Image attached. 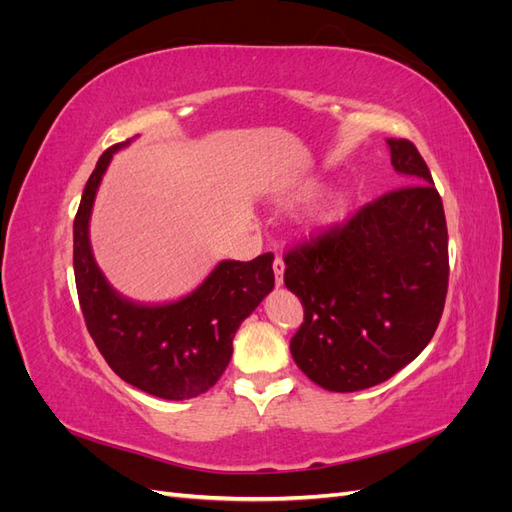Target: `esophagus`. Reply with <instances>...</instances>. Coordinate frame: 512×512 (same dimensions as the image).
Here are the masks:
<instances>
[{"mask_svg": "<svg viewBox=\"0 0 512 512\" xmlns=\"http://www.w3.org/2000/svg\"><path fill=\"white\" fill-rule=\"evenodd\" d=\"M284 269H286V265H284V258H282V256H275V260H273V273H275V282H277V286L282 284Z\"/></svg>", "mask_w": 512, "mask_h": 512, "instance_id": "34e87169", "label": "esophagus"}]
</instances>
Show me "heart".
<instances>
[{"instance_id": "1", "label": "heart", "mask_w": 512, "mask_h": 512, "mask_svg": "<svg viewBox=\"0 0 512 512\" xmlns=\"http://www.w3.org/2000/svg\"><path fill=\"white\" fill-rule=\"evenodd\" d=\"M346 203V194L344 192H331L327 196H322L318 203H314L309 207V211L305 213L307 224H324L333 220L335 215L339 213V209L344 207Z\"/></svg>"}]
</instances>
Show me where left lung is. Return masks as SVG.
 I'll list each match as a JSON object with an SVG mask.
<instances>
[{"mask_svg": "<svg viewBox=\"0 0 512 512\" xmlns=\"http://www.w3.org/2000/svg\"><path fill=\"white\" fill-rule=\"evenodd\" d=\"M391 164L410 185L371 200L346 224L294 245L284 284L303 303L290 339L294 363L335 393L395 376L429 344L448 290L442 198L418 149L389 138Z\"/></svg>", "mask_w": 512, "mask_h": 512, "instance_id": "8db88e82", "label": "left lung"}]
</instances>
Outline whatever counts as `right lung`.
<instances>
[{"label":"right lung","instance_id":"right-lung-1","mask_svg":"<svg viewBox=\"0 0 512 512\" xmlns=\"http://www.w3.org/2000/svg\"><path fill=\"white\" fill-rule=\"evenodd\" d=\"M108 147L91 173L74 218V280L87 331L115 374L149 395L190 399L220 380L239 324L273 290V254L222 260L188 297L143 305L121 297L98 269L89 218L98 185L115 153Z\"/></svg>","mask_w":512,"mask_h":512}]
</instances>
